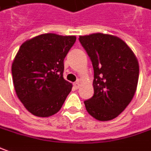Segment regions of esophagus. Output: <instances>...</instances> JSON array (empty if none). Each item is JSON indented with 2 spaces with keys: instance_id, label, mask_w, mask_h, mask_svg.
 I'll return each instance as SVG.
<instances>
[{
  "instance_id": "obj_1",
  "label": "esophagus",
  "mask_w": 151,
  "mask_h": 151,
  "mask_svg": "<svg viewBox=\"0 0 151 151\" xmlns=\"http://www.w3.org/2000/svg\"><path fill=\"white\" fill-rule=\"evenodd\" d=\"M73 86H74V88L75 89H78L80 87V82L79 81H78V82H76L73 83Z\"/></svg>"
}]
</instances>
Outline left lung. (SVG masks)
<instances>
[{
  "instance_id": "obj_1",
  "label": "left lung",
  "mask_w": 151,
  "mask_h": 151,
  "mask_svg": "<svg viewBox=\"0 0 151 151\" xmlns=\"http://www.w3.org/2000/svg\"><path fill=\"white\" fill-rule=\"evenodd\" d=\"M94 70L93 97L84 101L93 118L106 122L126 109L136 93L139 63L132 49L117 36L95 33L79 36Z\"/></svg>"
}]
</instances>
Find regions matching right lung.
I'll use <instances>...</instances> for the list:
<instances>
[{
  "mask_svg": "<svg viewBox=\"0 0 151 151\" xmlns=\"http://www.w3.org/2000/svg\"><path fill=\"white\" fill-rule=\"evenodd\" d=\"M76 36L53 33L29 39L19 47L11 66L19 101L31 114L48 117L61 109L73 85L63 78V60Z\"/></svg>",
  "mask_w": 151,
  "mask_h": 151,
  "instance_id": "add662e5",
  "label": "right lung"
}]
</instances>
